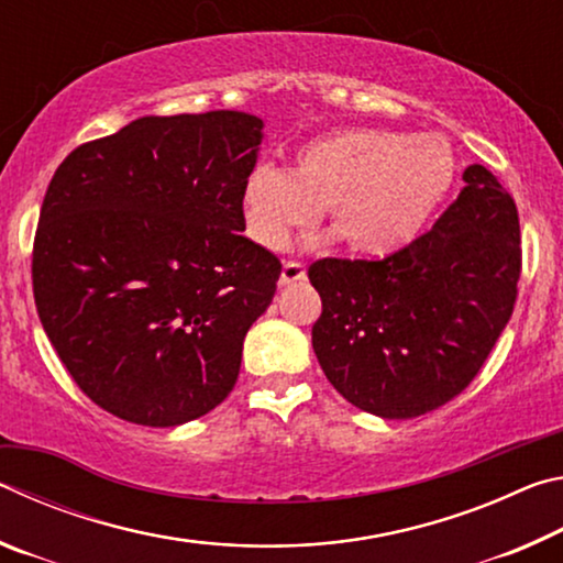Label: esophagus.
<instances>
[{"mask_svg":"<svg viewBox=\"0 0 563 563\" xmlns=\"http://www.w3.org/2000/svg\"><path fill=\"white\" fill-rule=\"evenodd\" d=\"M305 280V265L300 263H285L283 265V273H280V285H292V283H300Z\"/></svg>","mask_w":563,"mask_h":563,"instance_id":"34e87169","label":"esophagus"}]
</instances>
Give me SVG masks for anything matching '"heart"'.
Wrapping results in <instances>:
<instances>
[{
	"instance_id": "b5f03b06",
	"label": "heart",
	"mask_w": 563,
	"mask_h": 563,
	"mask_svg": "<svg viewBox=\"0 0 563 563\" xmlns=\"http://www.w3.org/2000/svg\"><path fill=\"white\" fill-rule=\"evenodd\" d=\"M456 158L434 133L342 129L295 151L292 168L258 166L243 186L247 235L283 253L328 208L330 238L352 253L389 258L415 243L450 194Z\"/></svg>"
}]
</instances>
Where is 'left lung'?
<instances>
[{"instance_id":"left-lung-1","label":"left lung","mask_w":563,"mask_h":563,"mask_svg":"<svg viewBox=\"0 0 563 563\" xmlns=\"http://www.w3.org/2000/svg\"><path fill=\"white\" fill-rule=\"evenodd\" d=\"M430 233L385 261L310 265L322 298L312 350L338 393L385 419L442 407L479 373L511 318L521 273L514 198L472 164Z\"/></svg>"}]
</instances>
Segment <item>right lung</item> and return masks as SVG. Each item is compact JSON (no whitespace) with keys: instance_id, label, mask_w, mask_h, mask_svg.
<instances>
[{"instance_id":"right-lung-1","label":"right lung","mask_w":563,"mask_h":563,"mask_svg":"<svg viewBox=\"0 0 563 563\" xmlns=\"http://www.w3.org/2000/svg\"><path fill=\"white\" fill-rule=\"evenodd\" d=\"M263 119L144 117L56 168L34 241V300L74 383L101 409L178 427L231 395L280 261L245 238Z\"/></svg>"}]
</instances>
